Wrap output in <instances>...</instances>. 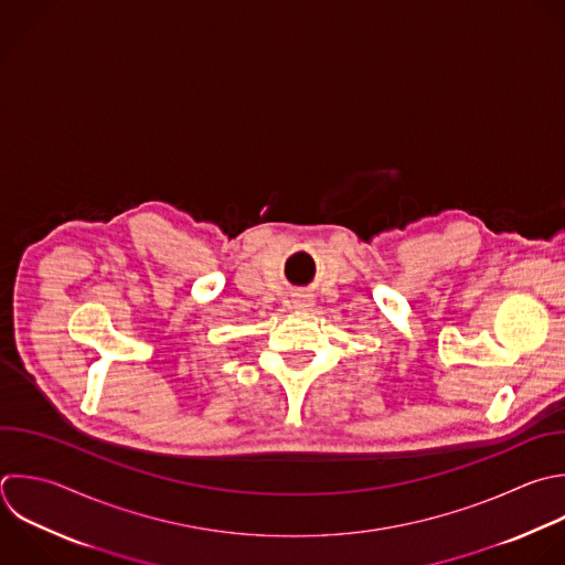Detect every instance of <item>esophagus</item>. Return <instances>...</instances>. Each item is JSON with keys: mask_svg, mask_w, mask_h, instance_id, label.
Segmentation results:
<instances>
[{"mask_svg": "<svg viewBox=\"0 0 565 565\" xmlns=\"http://www.w3.org/2000/svg\"><path fill=\"white\" fill-rule=\"evenodd\" d=\"M296 307H298V309H309V307H311V300H309V298H298V300H296Z\"/></svg>", "mask_w": 565, "mask_h": 565, "instance_id": "obj_1", "label": "esophagus"}]
</instances>
